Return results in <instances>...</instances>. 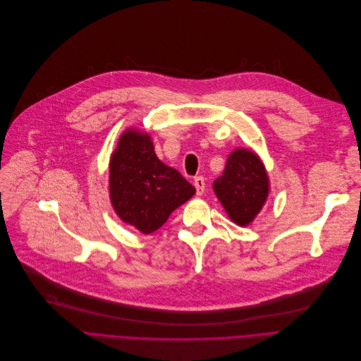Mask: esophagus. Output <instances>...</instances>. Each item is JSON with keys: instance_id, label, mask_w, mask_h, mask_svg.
<instances>
[{"instance_id": "obj_1", "label": "esophagus", "mask_w": 361, "mask_h": 361, "mask_svg": "<svg viewBox=\"0 0 361 361\" xmlns=\"http://www.w3.org/2000/svg\"><path fill=\"white\" fill-rule=\"evenodd\" d=\"M194 186H195V190H197V195H202L204 191H205V180H204V178L202 176H197L194 179Z\"/></svg>"}]
</instances>
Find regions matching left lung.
Masks as SVG:
<instances>
[{"mask_svg": "<svg viewBox=\"0 0 361 361\" xmlns=\"http://www.w3.org/2000/svg\"><path fill=\"white\" fill-rule=\"evenodd\" d=\"M213 190L233 223L243 228L251 225L270 192L267 170L259 154L250 148H235Z\"/></svg>", "mask_w": 361, "mask_h": 361, "instance_id": "left-lung-1", "label": "left lung"}]
</instances>
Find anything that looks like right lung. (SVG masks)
Instances as JSON below:
<instances>
[{
  "label": "right lung",
  "mask_w": 361,
  "mask_h": 361,
  "mask_svg": "<svg viewBox=\"0 0 361 361\" xmlns=\"http://www.w3.org/2000/svg\"><path fill=\"white\" fill-rule=\"evenodd\" d=\"M109 191L116 214L141 233L161 228L195 188L154 151L148 132L128 128L110 157Z\"/></svg>",
  "instance_id": "obj_1"
}]
</instances>
